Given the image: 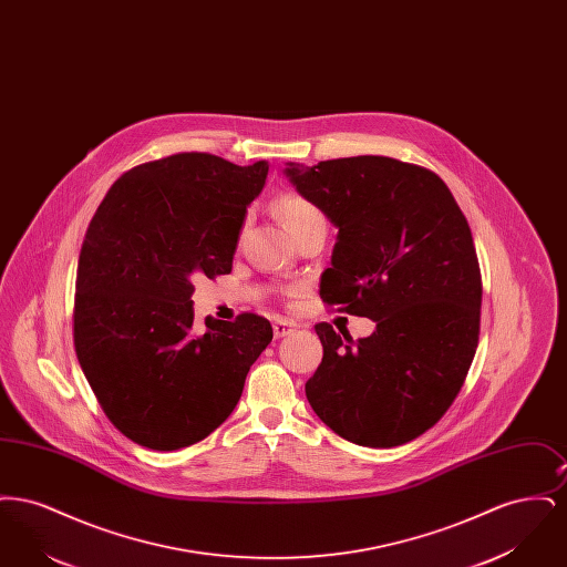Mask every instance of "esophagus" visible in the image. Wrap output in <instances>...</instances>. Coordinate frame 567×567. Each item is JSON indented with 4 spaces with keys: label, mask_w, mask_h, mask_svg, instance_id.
<instances>
[{
    "label": "esophagus",
    "mask_w": 567,
    "mask_h": 567,
    "mask_svg": "<svg viewBox=\"0 0 567 567\" xmlns=\"http://www.w3.org/2000/svg\"><path fill=\"white\" fill-rule=\"evenodd\" d=\"M291 331H296V324L291 323V321L278 319V321L274 323V338H285V336H289Z\"/></svg>",
    "instance_id": "1"
}]
</instances>
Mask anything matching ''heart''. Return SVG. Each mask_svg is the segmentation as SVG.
Returning <instances> with one entry per match:
<instances>
[{
  "instance_id": "obj_1",
  "label": "heart",
  "mask_w": 567,
  "mask_h": 567,
  "mask_svg": "<svg viewBox=\"0 0 567 567\" xmlns=\"http://www.w3.org/2000/svg\"><path fill=\"white\" fill-rule=\"evenodd\" d=\"M276 215L280 218V223L285 225V229L291 234H296L297 229H301L303 225H308L310 220L319 218L321 213L315 204H310L308 199H303L301 195L296 193H287L282 197H278L276 202Z\"/></svg>"
}]
</instances>
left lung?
<instances>
[{
  "label": "left lung",
  "instance_id": "1",
  "mask_svg": "<svg viewBox=\"0 0 567 567\" xmlns=\"http://www.w3.org/2000/svg\"><path fill=\"white\" fill-rule=\"evenodd\" d=\"M285 174L338 227L323 301L377 323L357 342L315 327L323 361L306 398L349 442L405 444L451 408L478 347L483 285L470 225L442 178L412 163L363 155L287 163Z\"/></svg>",
  "mask_w": 567,
  "mask_h": 567
}]
</instances>
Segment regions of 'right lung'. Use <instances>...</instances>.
<instances>
[{"instance_id":"obj_1","label":"right lung","mask_w":567,"mask_h":567,"mask_svg":"<svg viewBox=\"0 0 567 567\" xmlns=\"http://www.w3.org/2000/svg\"><path fill=\"white\" fill-rule=\"evenodd\" d=\"M268 162L178 153L125 172L91 218L74 344L112 425L153 451L190 446L234 412L271 342L268 319L193 324V278L229 274Z\"/></svg>"}]
</instances>
